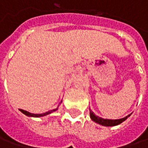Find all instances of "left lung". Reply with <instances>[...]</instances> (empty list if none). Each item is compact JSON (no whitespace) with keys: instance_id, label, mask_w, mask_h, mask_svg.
<instances>
[{"instance_id":"8db88e82","label":"left lung","mask_w":148,"mask_h":148,"mask_svg":"<svg viewBox=\"0 0 148 148\" xmlns=\"http://www.w3.org/2000/svg\"><path fill=\"white\" fill-rule=\"evenodd\" d=\"M90 119L93 121L97 123H99V124H101L103 126H108V127L109 126H115V125H118V124H119V123L123 122L124 120H126L128 119V117L130 116V114H129V115L126 116L125 118H123V119H115V120H114V119H101L99 117L95 115L94 113L91 110H90Z\"/></svg>"}]
</instances>
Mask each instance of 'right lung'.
Returning <instances> with one entry per match:
<instances>
[{
	"instance_id": "add662e5",
	"label": "right lung",
	"mask_w": 148,
	"mask_h": 148,
	"mask_svg": "<svg viewBox=\"0 0 148 148\" xmlns=\"http://www.w3.org/2000/svg\"><path fill=\"white\" fill-rule=\"evenodd\" d=\"M58 110V109H55V110H52L48 111V112H46V113H43V114H31V113H29V112H28V111L24 110H20V111L23 113V114H25V115L27 116H31V117H42L44 116V115H46V114H49L50 113H52V112H53V111H56Z\"/></svg>"
}]
</instances>
